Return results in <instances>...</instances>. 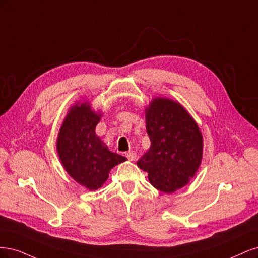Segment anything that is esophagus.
<instances>
[{"label":"esophagus","mask_w":258,"mask_h":258,"mask_svg":"<svg viewBox=\"0 0 258 258\" xmlns=\"http://www.w3.org/2000/svg\"><path fill=\"white\" fill-rule=\"evenodd\" d=\"M125 156L127 157L130 161H135L137 155H136V152H134V151H128V152L125 153Z\"/></svg>","instance_id":"esophagus-1"}]
</instances>
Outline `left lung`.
<instances>
[{
  "instance_id": "8db88e82",
  "label": "left lung",
  "mask_w": 258,
  "mask_h": 258,
  "mask_svg": "<svg viewBox=\"0 0 258 258\" xmlns=\"http://www.w3.org/2000/svg\"><path fill=\"white\" fill-rule=\"evenodd\" d=\"M146 127L151 147L138 167L161 192L183 187L202 162L203 136L196 122L180 104L156 98L146 110Z\"/></svg>"
}]
</instances>
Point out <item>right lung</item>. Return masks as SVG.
<instances>
[{"instance_id":"add662e5","label":"right lung","mask_w":258,"mask_h":258,"mask_svg":"<svg viewBox=\"0 0 258 258\" xmlns=\"http://www.w3.org/2000/svg\"><path fill=\"white\" fill-rule=\"evenodd\" d=\"M99 117L87 103L73 107L60 130L56 144L65 170L75 181L91 190L101 187L110 169L126 160L108 150L95 135Z\"/></svg>"}]
</instances>
